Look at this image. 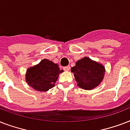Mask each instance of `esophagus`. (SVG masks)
<instances>
[{"instance_id": "esophagus-1", "label": "esophagus", "mask_w": 130, "mask_h": 130, "mask_svg": "<svg viewBox=\"0 0 130 130\" xmlns=\"http://www.w3.org/2000/svg\"><path fill=\"white\" fill-rule=\"evenodd\" d=\"M70 66H65V67H64V68H63V69H64L65 71H68V70H70Z\"/></svg>"}]
</instances>
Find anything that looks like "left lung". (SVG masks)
Segmentation results:
<instances>
[{"instance_id": "8db88e82", "label": "left lung", "mask_w": 130, "mask_h": 130, "mask_svg": "<svg viewBox=\"0 0 130 130\" xmlns=\"http://www.w3.org/2000/svg\"><path fill=\"white\" fill-rule=\"evenodd\" d=\"M74 79L80 88L90 90L100 84L103 80L105 68L102 64L85 57L76 62L71 68Z\"/></svg>"}]
</instances>
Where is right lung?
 Here are the masks:
<instances>
[{
    "mask_svg": "<svg viewBox=\"0 0 130 130\" xmlns=\"http://www.w3.org/2000/svg\"><path fill=\"white\" fill-rule=\"evenodd\" d=\"M58 64L44 59L37 65L30 67L26 71V81L30 87L39 91H47L55 86L60 70Z\"/></svg>",
    "mask_w": 130,
    "mask_h": 130,
    "instance_id": "1",
    "label": "right lung"
}]
</instances>
